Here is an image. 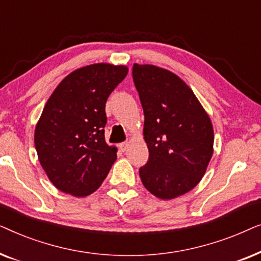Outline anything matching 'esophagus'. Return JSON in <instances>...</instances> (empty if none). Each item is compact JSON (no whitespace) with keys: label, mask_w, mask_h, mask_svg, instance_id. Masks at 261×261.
<instances>
[{"label":"esophagus","mask_w":261,"mask_h":261,"mask_svg":"<svg viewBox=\"0 0 261 261\" xmlns=\"http://www.w3.org/2000/svg\"><path fill=\"white\" fill-rule=\"evenodd\" d=\"M127 148H128V142L127 141H124V142H122V144H120V149L122 152L126 151Z\"/></svg>","instance_id":"1"}]
</instances>
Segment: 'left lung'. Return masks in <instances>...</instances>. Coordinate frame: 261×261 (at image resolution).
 <instances>
[{
  "label": "left lung",
  "instance_id": "8db88e82",
  "mask_svg": "<svg viewBox=\"0 0 261 261\" xmlns=\"http://www.w3.org/2000/svg\"><path fill=\"white\" fill-rule=\"evenodd\" d=\"M132 73L149 152L148 162L139 170L141 181L155 197L176 198L204 176L214 152L212 121L177 74L148 64H134Z\"/></svg>",
  "mask_w": 261,
  "mask_h": 261
}]
</instances>
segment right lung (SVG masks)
<instances>
[{
	"instance_id": "1",
	"label": "right lung",
	"mask_w": 261,
	"mask_h": 261,
	"mask_svg": "<svg viewBox=\"0 0 261 261\" xmlns=\"http://www.w3.org/2000/svg\"><path fill=\"white\" fill-rule=\"evenodd\" d=\"M128 67L98 63L74 70L49 96L34 132L42 169L60 191L84 197L97 190L116 160L105 139L106 102Z\"/></svg>"
}]
</instances>
